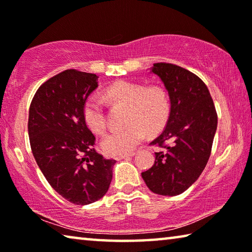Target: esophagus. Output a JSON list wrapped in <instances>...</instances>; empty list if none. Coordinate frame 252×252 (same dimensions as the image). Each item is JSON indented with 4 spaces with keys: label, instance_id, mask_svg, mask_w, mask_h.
Instances as JSON below:
<instances>
[{
    "label": "esophagus",
    "instance_id": "34e87169",
    "mask_svg": "<svg viewBox=\"0 0 252 252\" xmlns=\"http://www.w3.org/2000/svg\"><path fill=\"white\" fill-rule=\"evenodd\" d=\"M134 155H135V152L126 153V155H121V156H117V157H116V160H122V159H126V158H130V157H133Z\"/></svg>",
    "mask_w": 252,
    "mask_h": 252
}]
</instances>
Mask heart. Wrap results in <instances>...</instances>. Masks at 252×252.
<instances>
[{
    "instance_id": "obj_1",
    "label": "heart",
    "mask_w": 252,
    "mask_h": 252,
    "mask_svg": "<svg viewBox=\"0 0 252 252\" xmlns=\"http://www.w3.org/2000/svg\"><path fill=\"white\" fill-rule=\"evenodd\" d=\"M105 97L116 104L129 108L126 125L123 130L111 132L101 142V149L109 156L126 155L134 150L149 133L163 129L170 116V99L167 90L158 84L132 81H118L105 89ZM83 119L95 134H103L108 129L104 104L100 97L91 95L83 105Z\"/></svg>"
}]
</instances>
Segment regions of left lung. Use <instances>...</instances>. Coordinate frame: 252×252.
Returning <instances> with one entry per match:
<instances>
[{"label":"left lung","mask_w":252,"mask_h":252,"mask_svg":"<svg viewBox=\"0 0 252 252\" xmlns=\"http://www.w3.org/2000/svg\"><path fill=\"white\" fill-rule=\"evenodd\" d=\"M170 97V116L162 133L150 143L152 167L141 173L152 192L178 195L197 181L211 155L218 116L207 85L192 72L171 63H155Z\"/></svg>","instance_id":"8db88e82"}]
</instances>
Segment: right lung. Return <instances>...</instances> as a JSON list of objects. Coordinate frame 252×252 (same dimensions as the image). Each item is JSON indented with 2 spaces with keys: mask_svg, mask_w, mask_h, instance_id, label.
Segmentation results:
<instances>
[{
  "mask_svg": "<svg viewBox=\"0 0 252 252\" xmlns=\"http://www.w3.org/2000/svg\"><path fill=\"white\" fill-rule=\"evenodd\" d=\"M96 74L65 70L41 85L29 111L31 150L50 186L74 204L95 202L108 191L116 160H106L93 146L83 105L97 88Z\"/></svg>",
  "mask_w": 252,
  "mask_h": 252,
  "instance_id": "obj_1",
  "label": "right lung"
}]
</instances>
